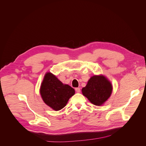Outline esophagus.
I'll return each instance as SVG.
<instances>
[{
  "label": "esophagus",
  "mask_w": 146,
  "mask_h": 146,
  "mask_svg": "<svg viewBox=\"0 0 146 146\" xmlns=\"http://www.w3.org/2000/svg\"><path fill=\"white\" fill-rule=\"evenodd\" d=\"M75 91H76V92L79 93V92H80V88H76Z\"/></svg>",
  "instance_id": "esophagus-1"
}]
</instances>
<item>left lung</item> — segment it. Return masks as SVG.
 Segmentation results:
<instances>
[{
    "instance_id": "left-lung-1",
    "label": "left lung",
    "mask_w": 146,
    "mask_h": 146,
    "mask_svg": "<svg viewBox=\"0 0 146 146\" xmlns=\"http://www.w3.org/2000/svg\"><path fill=\"white\" fill-rule=\"evenodd\" d=\"M113 91L111 82L105 76L94 75L82 88V94L96 106H102L110 97Z\"/></svg>"
}]
</instances>
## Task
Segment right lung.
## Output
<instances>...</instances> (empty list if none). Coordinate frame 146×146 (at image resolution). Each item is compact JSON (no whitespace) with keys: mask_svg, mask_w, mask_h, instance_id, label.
<instances>
[{"mask_svg":"<svg viewBox=\"0 0 146 146\" xmlns=\"http://www.w3.org/2000/svg\"><path fill=\"white\" fill-rule=\"evenodd\" d=\"M40 94L44 102L54 110L63 109L75 91L68 84H64L50 72L46 73L40 88Z\"/></svg>","mask_w":146,"mask_h":146,"instance_id":"obj_1","label":"right lung"}]
</instances>
